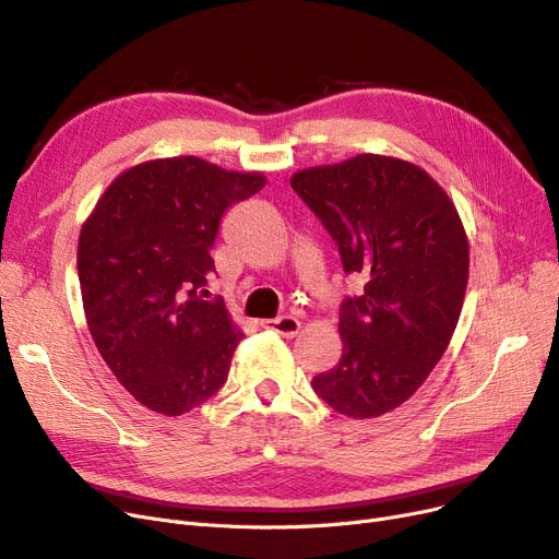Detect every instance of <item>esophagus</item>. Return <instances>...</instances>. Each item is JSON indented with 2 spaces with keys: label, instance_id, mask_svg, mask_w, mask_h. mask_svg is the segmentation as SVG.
I'll return each instance as SVG.
<instances>
[{
  "label": "esophagus",
  "instance_id": "1",
  "mask_svg": "<svg viewBox=\"0 0 559 559\" xmlns=\"http://www.w3.org/2000/svg\"><path fill=\"white\" fill-rule=\"evenodd\" d=\"M263 329L275 331L284 337H296L300 331V321L296 317H280V319H263L261 321Z\"/></svg>",
  "mask_w": 559,
  "mask_h": 559
}]
</instances>
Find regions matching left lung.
<instances>
[{"label": "left lung", "instance_id": "1", "mask_svg": "<svg viewBox=\"0 0 559 559\" xmlns=\"http://www.w3.org/2000/svg\"><path fill=\"white\" fill-rule=\"evenodd\" d=\"M292 187L329 228L344 271L365 280L342 305V358L312 386L342 416L389 414L428 379L463 312V219L426 168L370 152L296 170Z\"/></svg>", "mask_w": 559, "mask_h": 559}]
</instances>
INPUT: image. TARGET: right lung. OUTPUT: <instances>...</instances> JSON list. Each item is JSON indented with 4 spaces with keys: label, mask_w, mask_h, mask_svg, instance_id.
Masks as SVG:
<instances>
[{
    "label": "right lung",
    "mask_w": 559,
    "mask_h": 559,
    "mask_svg": "<svg viewBox=\"0 0 559 559\" xmlns=\"http://www.w3.org/2000/svg\"><path fill=\"white\" fill-rule=\"evenodd\" d=\"M265 187L259 170L194 155L115 178L81 226L79 280L90 335L143 407L182 416L226 381L242 331L222 298L199 296L224 210Z\"/></svg>",
    "instance_id": "1"
}]
</instances>
